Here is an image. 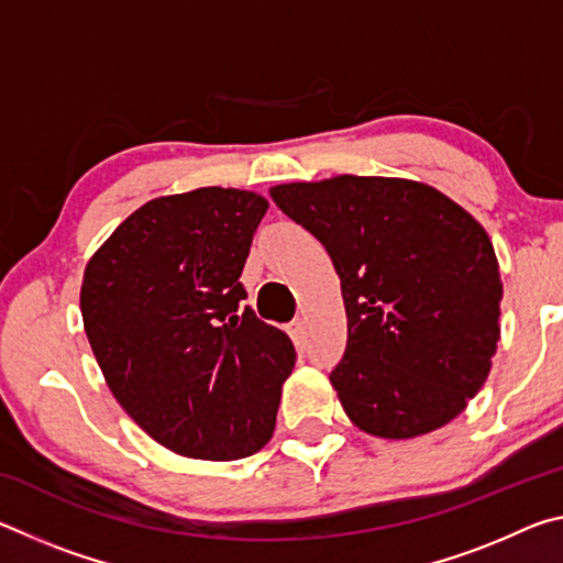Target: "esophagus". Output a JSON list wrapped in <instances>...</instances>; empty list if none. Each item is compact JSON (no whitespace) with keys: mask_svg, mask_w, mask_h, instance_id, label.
<instances>
[{"mask_svg":"<svg viewBox=\"0 0 563 563\" xmlns=\"http://www.w3.org/2000/svg\"><path fill=\"white\" fill-rule=\"evenodd\" d=\"M290 335H292L295 342H302L305 335H308V325H305L302 318H295V320L290 322Z\"/></svg>","mask_w":563,"mask_h":563,"instance_id":"34e87169","label":"esophagus"}]
</instances>
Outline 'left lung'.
Returning a JSON list of instances; mask_svg holds the SVG:
<instances>
[{
    "mask_svg": "<svg viewBox=\"0 0 563 563\" xmlns=\"http://www.w3.org/2000/svg\"><path fill=\"white\" fill-rule=\"evenodd\" d=\"M325 245L347 312L330 383L379 440L430 434L487 383L501 335V275L487 231L434 186L332 176L271 188Z\"/></svg>",
    "mask_w": 563,
    "mask_h": 563,
    "instance_id": "left-lung-1",
    "label": "left lung"
}]
</instances>
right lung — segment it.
<instances>
[{
    "instance_id": "obj_1",
    "label": "right lung",
    "mask_w": 563,
    "mask_h": 563,
    "mask_svg": "<svg viewBox=\"0 0 563 563\" xmlns=\"http://www.w3.org/2000/svg\"><path fill=\"white\" fill-rule=\"evenodd\" d=\"M265 211L241 188L161 196L84 271V330L111 395L151 440L190 460L263 450L292 373L290 338L241 305L238 278Z\"/></svg>"
}]
</instances>
